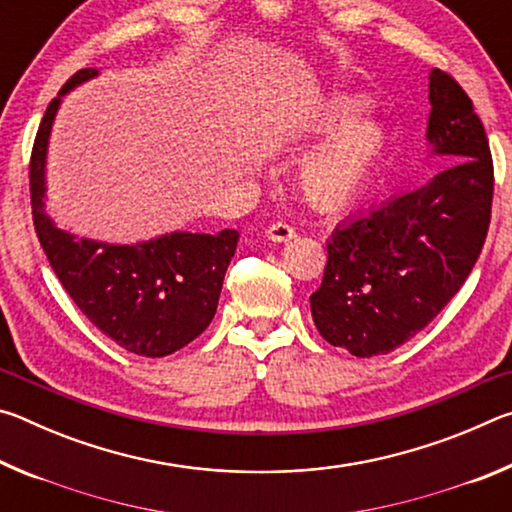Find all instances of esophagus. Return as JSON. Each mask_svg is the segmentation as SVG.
Masks as SVG:
<instances>
[{"label":"esophagus","instance_id":"obj_1","mask_svg":"<svg viewBox=\"0 0 512 512\" xmlns=\"http://www.w3.org/2000/svg\"><path fill=\"white\" fill-rule=\"evenodd\" d=\"M266 237L271 239V241H277V244H282V241H289V239L296 237V230H293L289 223L277 221V223H273V225H268Z\"/></svg>","mask_w":512,"mask_h":512}]
</instances>
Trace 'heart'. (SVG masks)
I'll use <instances>...</instances> for the list:
<instances>
[{"instance_id": "1", "label": "heart", "mask_w": 512, "mask_h": 512, "mask_svg": "<svg viewBox=\"0 0 512 512\" xmlns=\"http://www.w3.org/2000/svg\"><path fill=\"white\" fill-rule=\"evenodd\" d=\"M368 101L350 94H334L307 112L302 131L326 135L298 167V185L311 205L339 210L352 203L368 185L386 149V131L377 119L359 117Z\"/></svg>"}]
</instances>
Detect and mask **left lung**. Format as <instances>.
I'll return each instance as SVG.
<instances>
[{
  "mask_svg": "<svg viewBox=\"0 0 512 512\" xmlns=\"http://www.w3.org/2000/svg\"><path fill=\"white\" fill-rule=\"evenodd\" d=\"M431 155L449 164L427 185L336 225L311 316L354 357L400 348L440 314L481 255L490 225L492 158L483 124L452 76L429 74Z\"/></svg>",
  "mask_w": 512,
  "mask_h": 512,
  "instance_id": "left-lung-1",
  "label": "left lung"
}]
</instances>
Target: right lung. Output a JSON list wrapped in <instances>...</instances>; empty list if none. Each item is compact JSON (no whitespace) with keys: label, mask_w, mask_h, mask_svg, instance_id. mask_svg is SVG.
<instances>
[{"label":"right lung","mask_w":512,"mask_h":512,"mask_svg":"<svg viewBox=\"0 0 512 512\" xmlns=\"http://www.w3.org/2000/svg\"><path fill=\"white\" fill-rule=\"evenodd\" d=\"M99 69H79L49 103L31 153V207L40 246L69 298L110 341L140 357H167L212 323L239 232H169L140 244L76 237L45 212L47 149L63 97Z\"/></svg>","instance_id":"1"}]
</instances>
